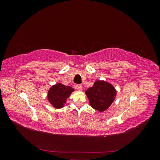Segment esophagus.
<instances>
[{
	"mask_svg": "<svg viewBox=\"0 0 160 160\" xmlns=\"http://www.w3.org/2000/svg\"><path fill=\"white\" fill-rule=\"evenodd\" d=\"M75 88H76L77 90H79V91H81L82 89H83V88H82V85H75Z\"/></svg>",
	"mask_w": 160,
	"mask_h": 160,
	"instance_id": "34e87169",
	"label": "esophagus"
}]
</instances>
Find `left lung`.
<instances>
[{"mask_svg":"<svg viewBox=\"0 0 160 160\" xmlns=\"http://www.w3.org/2000/svg\"><path fill=\"white\" fill-rule=\"evenodd\" d=\"M85 93L91 107L102 112L113 103L116 96V90L108 82L96 81L93 87L85 91Z\"/></svg>","mask_w":160,"mask_h":160,"instance_id":"1","label":"left lung"}]
</instances>
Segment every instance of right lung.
<instances>
[{"mask_svg":"<svg viewBox=\"0 0 160 160\" xmlns=\"http://www.w3.org/2000/svg\"><path fill=\"white\" fill-rule=\"evenodd\" d=\"M74 91L69 86H65L61 83L53 85L49 90L48 99L56 108H62L66 103L67 99Z\"/></svg>","mask_w":160,"mask_h":160,"instance_id":"obj_1","label":"right lung"}]
</instances>
